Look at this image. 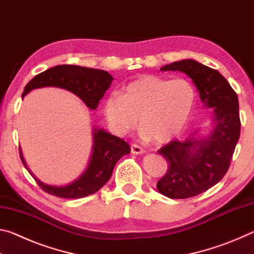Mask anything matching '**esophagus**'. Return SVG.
I'll return each mask as SVG.
<instances>
[{"label": "esophagus", "mask_w": 254, "mask_h": 254, "mask_svg": "<svg viewBox=\"0 0 254 254\" xmlns=\"http://www.w3.org/2000/svg\"><path fill=\"white\" fill-rule=\"evenodd\" d=\"M131 152H132L133 154H142V153H144L145 151H144V150H143L142 148L139 147V145L132 144V145H131Z\"/></svg>", "instance_id": "1"}]
</instances>
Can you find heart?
Masks as SVG:
<instances>
[{
	"mask_svg": "<svg viewBox=\"0 0 254 254\" xmlns=\"http://www.w3.org/2000/svg\"><path fill=\"white\" fill-rule=\"evenodd\" d=\"M195 103L196 91L189 80L149 75L124 86L120 95L107 97L103 113L115 134L133 131L139 119L144 139L165 143L186 127Z\"/></svg>",
	"mask_w": 254,
	"mask_h": 254,
	"instance_id": "b5f03b06",
	"label": "heart"
}]
</instances>
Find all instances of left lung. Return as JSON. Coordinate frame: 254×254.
<instances>
[{"label": "left lung", "mask_w": 254, "mask_h": 254, "mask_svg": "<svg viewBox=\"0 0 254 254\" xmlns=\"http://www.w3.org/2000/svg\"><path fill=\"white\" fill-rule=\"evenodd\" d=\"M160 70L190 77L204 107L213 109L209 127L184 141H171L158 151L168 163L157 183L159 192L174 199L189 198L215 186L229 170L241 131L238 95L220 72L194 59L171 63Z\"/></svg>", "instance_id": "obj_1"}]
</instances>
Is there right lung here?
Instances as JSON below:
<instances>
[{
	"instance_id": "right-lung-1",
	"label": "right lung",
	"mask_w": 254,
	"mask_h": 254,
	"mask_svg": "<svg viewBox=\"0 0 254 254\" xmlns=\"http://www.w3.org/2000/svg\"><path fill=\"white\" fill-rule=\"evenodd\" d=\"M113 79L105 70L75 65H59L34 76L24 87L22 98L32 89L51 86L67 89L78 96L88 109L96 110ZM130 152L131 148L126 141L106 132L104 128L94 127L92 154L88 165L78 178L65 186H53L40 182L28 168L21 149L20 158L46 192L62 198H81L100 190L111 178L115 163Z\"/></svg>"
}]
</instances>
